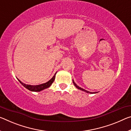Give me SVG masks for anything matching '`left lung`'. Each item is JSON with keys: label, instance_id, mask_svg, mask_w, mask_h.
I'll return each instance as SVG.
<instances>
[{"label": "left lung", "instance_id": "8db88e82", "mask_svg": "<svg viewBox=\"0 0 131 131\" xmlns=\"http://www.w3.org/2000/svg\"><path fill=\"white\" fill-rule=\"evenodd\" d=\"M73 84L74 85V86L76 87V88H77V89H79V90H82V91H84V92H86V93H90V94H94V93H97L96 92H93V93H92V92H89V91H88V90H84V89H82V88H81L80 87H79V86H78V85H77L75 83H74V80H73Z\"/></svg>", "mask_w": 131, "mask_h": 131}]
</instances>
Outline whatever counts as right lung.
Wrapping results in <instances>:
<instances>
[{
  "label": "right lung",
  "instance_id": "1",
  "mask_svg": "<svg viewBox=\"0 0 131 131\" xmlns=\"http://www.w3.org/2000/svg\"><path fill=\"white\" fill-rule=\"evenodd\" d=\"M57 72L55 73L54 76H53L52 78L51 79L49 80L48 82H47L45 83L41 84H39V85H30V84H26L25 83H23L21 82V81L18 79V80L19 81L20 83L23 86L24 88H26L28 90L31 91V92H40V91L44 90V89L48 88L51 86V84H52V83L53 82V81L55 80V75Z\"/></svg>",
  "mask_w": 131,
  "mask_h": 131
}]
</instances>
